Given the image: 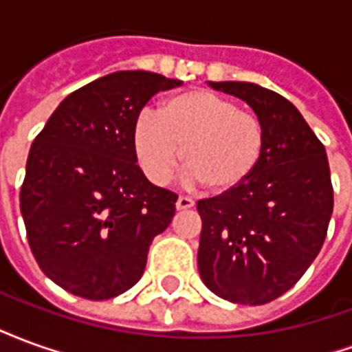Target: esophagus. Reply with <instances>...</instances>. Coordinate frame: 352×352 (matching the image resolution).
<instances>
[{
  "label": "esophagus",
  "mask_w": 352,
  "mask_h": 352,
  "mask_svg": "<svg viewBox=\"0 0 352 352\" xmlns=\"http://www.w3.org/2000/svg\"><path fill=\"white\" fill-rule=\"evenodd\" d=\"M175 206L179 211H186V209H192V207H194V199L188 198V196H179Z\"/></svg>",
  "instance_id": "esophagus-1"
}]
</instances>
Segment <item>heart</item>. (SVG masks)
<instances>
[{"label":"heart","instance_id":"heart-1","mask_svg":"<svg viewBox=\"0 0 352 352\" xmlns=\"http://www.w3.org/2000/svg\"><path fill=\"white\" fill-rule=\"evenodd\" d=\"M141 168L166 183L184 160L188 177L211 194H228L258 169L267 131L256 113L211 90H188L162 103L160 116L145 111L133 130ZM184 153H180V148Z\"/></svg>","mask_w":352,"mask_h":352}]
</instances>
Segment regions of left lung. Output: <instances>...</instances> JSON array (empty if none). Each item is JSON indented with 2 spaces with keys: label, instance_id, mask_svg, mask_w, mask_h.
Returning a JSON list of instances; mask_svg holds the SVG:
<instances>
[{
  "label": "left lung",
  "instance_id": "left-lung-1",
  "mask_svg": "<svg viewBox=\"0 0 352 352\" xmlns=\"http://www.w3.org/2000/svg\"><path fill=\"white\" fill-rule=\"evenodd\" d=\"M209 85L251 105L267 146L247 183L198 201V270L217 296L262 305L294 287L324 243L333 209L328 156L287 98L252 82Z\"/></svg>",
  "mask_w": 352,
  "mask_h": 352
}]
</instances>
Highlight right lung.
Returning <instances> with one entry per match:
<instances>
[{"label": "right lung", "mask_w": 352, "mask_h": 352, "mask_svg": "<svg viewBox=\"0 0 352 352\" xmlns=\"http://www.w3.org/2000/svg\"><path fill=\"white\" fill-rule=\"evenodd\" d=\"M151 72H116L65 98L34 139L20 211L43 273L87 300H109L145 272L177 194L138 166L133 130L146 101L181 87Z\"/></svg>", "instance_id": "obj_1"}]
</instances>
